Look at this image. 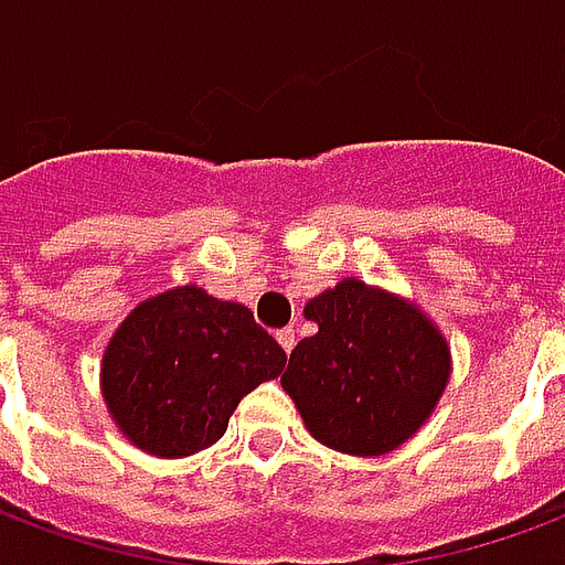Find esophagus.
<instances>
[{
    "label": "esophagus",
    "mask_w": 565,
    "mask_h": 565,
    "mask_svg": "<svg viewBox=\"0 0 565 565\" xmlns=\"http://www.w3.org/2000/svg\"><path fill=\"white\" fill-rule=\"evenodd\" d=\"M275 339H278V344H281L284 351L290 354V351H294V344H296V330H294V327H284V330L275 332Z\"/></svg>",
    "instance_id": "esophagus-1"
}]
</instances>
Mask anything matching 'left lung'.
I'll return each instance as SVG.
<instances>
[{
	"instance_id": "8db88e82",
	"label": "left lung",
	"mask_w": 565,
	"mask_h": 565,
	"mask_svg": "<svg viewBox=\"0 0 565 565\" xmlns=\"http://www.w3.org/2000/svg\"><path fill=\"white\" fill-rule=\"evenodd\" d=\"M318 332L281 375L308 433L327 448L379 457L433 415L450 379V348L399 296L344 278L306 306Z\"/></svg>"
}]
</instances>
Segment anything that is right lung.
<instances>
[{"label":"right lung","instance_id":"add662e5","mask_svg":"<svg viewBox=\"0 0 565 565\" xmlns=\"http://www.w3.org/2000/svg\"><path fill=\"white\" fill-rule=\"evenodd\" d=\"M284 348L238 302L174 287L129 311L103 356L120 433L153 457H190L226 433L242 396L278 379Z\"/></svg>","mask_w":565,"mask_h":565}]
</instances>
